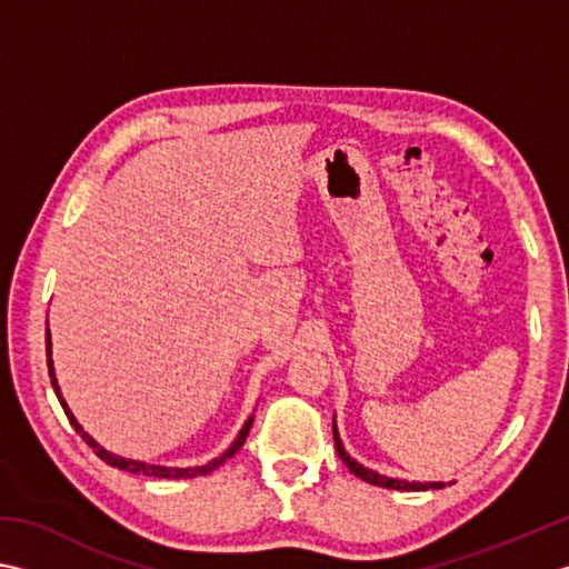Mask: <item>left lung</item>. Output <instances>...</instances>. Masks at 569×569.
Here are the masks:
<instances>
[{
  "instance_id": "left-lung-1",
  "label": "left lung",
  "mask_w": 569,
  "mask_h": 569,
  "mask_svg": "<svg viewBox=\"0 0 569 569\" xmlns=\"http://www.w3.org/2000/svg\"><path fill=\"white\" fill-rule=\"evenodd\" d=\"M332 437H336V449H338V456L342 459V463L348 466V469L358 476V478H362L365 483H372V486H380V488H392V491H429V488H443L447 483H441V481H407V478H392V476H385V473H380V471H372V469H367V466H362L360 461H355L352 456L345 451V447H342V439H340V433H338V425H336V419H332ZM449 483H453V481H449Z\"/></svg>"
}]
</instances>
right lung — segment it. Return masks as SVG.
I'll return each instance as SVG.
<instances>
[{
  "instance_id": "add662e5",
  "label": "right lung",
  "mask_w": 569,
  "mask_h": 569,
  "mask_svg": "<svg viewBox=\"0 0 569 569\" xmlns=\"http://www.w3.org/2000/svg\"><path fill=\"white\" fill-rule=\"evenodd\" d=\"M47 362H49L51 387H53L56 397H59V402H61V407H63V411H66V417H69L71 427H73L78 433H81V439L88 443V447H91V449L96 451V456H100V459H103L108 466H113V469H120V471H128V473H142V476H154V478H194V476H207V473H211L214 469H219L221 463H224L227 459H231V456L241 449V443L247 441V437H249V429H251V425H253V417H249L247 421H243V427H241V431L237 433V439L231 441V447H229L224 453H221V456H217V459L207 461L204 466H187V469H180V466H158V463L132 461V459H126V456H118V453H113V451H108V449L100 447V443L91 437V433H88L81 425H78V419L73 417V411L69 409V405H66V399L61 397L59 380H56L53 360H51V332H49V330H47Z\"/></svg>"
}]
</instances>
